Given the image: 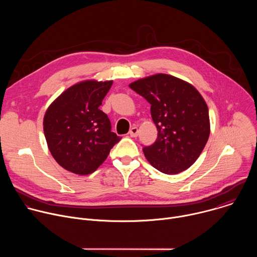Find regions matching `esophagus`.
Here are the masks:
<instances>
[{
    "instance_id": "esophagus-1",
    "label": "esophagus",
    "mask_w": 257,
    "mask_h": 257,
    "mask_svg": "<svg viewBox=\"0 0 257 257\" xmlns=\"http://www.w3.org/2000/svg\"><path fill=\"white\" fill-rule=\"evenodd\" d=\"M129 135H130L131 137H137V135H138V129H137V127H132V128L130 129V131H129Z\"/></svg>"
}]
</instances>
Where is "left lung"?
Here are the masks:
<instances>
[{
    "label": "left lung",
    "mask_w": 257,
    "mask_h": 257,
    "mask_svg": "<svg viewBox=\"0 0 257 257\" xmlns=\"http://www.w3.org/2000/svg\"><path fill=\"white\" fill-rule=\"evenodd\" d=\"M151 103L158 138L144 146V156L160 172L187 170L202 153L209 136L208 107L194 86L168 74L139 79L129 85Z\"/></svg>",
    "instance_id": "obj_1"
}]
</instances>
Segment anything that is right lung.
<instances>
[{
    "mask_svg": "<svg viewBox=\"0 0 257 257\" xmlns=\"http://www.w3.org/2000/svg\"><path fill=\"white\" fill-rule=\"evenodd\" d=\"M113 81L87 80L65 90L47 109L44 132L56 162L74 174L93 173L121 140L99 109Z\"/></svg>",
    "mask_w": 257,
    "mask_h": 257,
    "instance_id": "1",
    "label": "right lung"
}]
</instances>
